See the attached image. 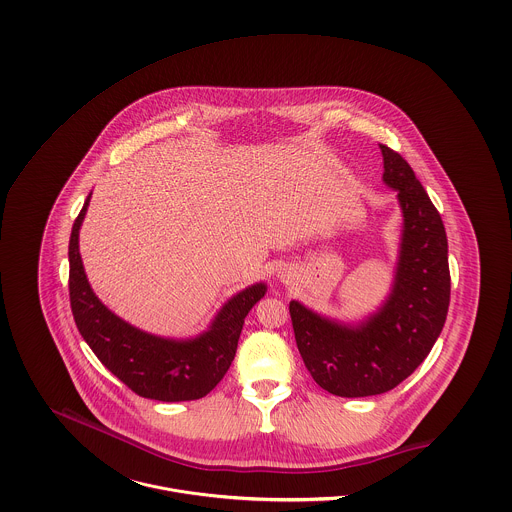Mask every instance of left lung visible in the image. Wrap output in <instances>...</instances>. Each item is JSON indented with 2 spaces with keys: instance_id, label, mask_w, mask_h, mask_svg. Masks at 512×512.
<instances>
[{
  "instance_id": "left-lung-1",
  "label": "left lung",
  "mask_w": 512,
  "mask_h": 512,
  "mask_svg": "<svg viewBox=\"0 0 512 512\" xmlns=\"http://www.w3.org/2000/svg\"><path fill=\"white\" fill-rule=\"evenodd\" d=\"M382 179L398 193L404 226L392 292L359 325L290 301L299 355L313 380L343 398L374 396L406 380L430 355L449 307L447 236L438 209L408 161L380 144Z\"/></svg>"
}]
</instances>
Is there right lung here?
I'll return each instance as SVG.
<instances>
[{"mask_svg": "<svg viewBox=\"0 0 512 512\" xmlns=\"http://www.w3.org/2000/svg\"><path fill=\"white\" fill-rule=\"evenodd\" d=\"M92 195V193H90ZM90 195L74 220L69 242V295L74 323L92 353L138 396L181 402L207 396L232 363L244 317L266 293L254 284L230 297L209 331L195 339L175 341L149 335L114 315L92 292L78 252V230Z\"/></svg>", "mask_w": 512, "mask_h": 512, "instance_id": "right-lung-1", "label": "right lung"}]
</instances>
